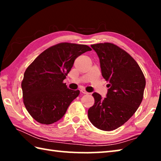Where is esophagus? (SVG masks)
Masks as SVG:
<instances>
[{
  "label": "esophagus",
  "mask_w": 161,
  "mask_h": 161,
  "mask_svg": "<svg viewBox=\"0 0 161 161\" xmlns=\"http://www.w3.org/2000/svg\"><path fill=\"white\" fill-rule=\"evenodd\" d=\"M80 92H81L82 94H89L88 92H87L85 90V89H80Z\"/></svg>",
  "instance_id": "esophagus-1"
}]
</instances>
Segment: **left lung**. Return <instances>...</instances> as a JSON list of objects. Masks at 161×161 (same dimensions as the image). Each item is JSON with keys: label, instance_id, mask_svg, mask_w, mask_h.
<instances>
[{"label": "left lung", "instance_id": "1", "mask_svg": "<svg viewBox=\"0 0 161 161\" xmlns=\"http://www.w3.org/2000/svg\"><path fill=\"white\" fill-rule=\"evenodd\" d=\"M99 58L103 77L108 87L102 99L94 92V104L89 108L88 117L97 129L113 130L131 117L143 100L145 77L139 65L126 51L112 43L91 45Z\"/></svg>", "mask_w": 161, "mask_h": 161}]
</instances>
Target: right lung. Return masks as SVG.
<instances>
[{"mask_svg":"<svg viewBox=\"0 0 161 161\" xmlns=\"http://www.w3.org/2000/svg\"><path fill=\"white\" fill-rule=\"evenodd\" d=\"M90 50L85 45L59 43L42 52L29 65L21 87L24 104L35 121L52 124L64 116L80 92L67 88L63 80L75 59Z\"/></svg>","mask_w":161,"mask_h":161,"instance_id":"1","label":"right lung"}]
</instances>
